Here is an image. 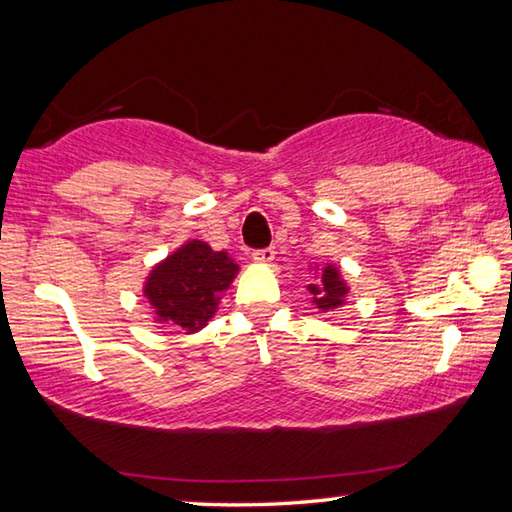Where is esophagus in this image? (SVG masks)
I'll return each instance as SVG.
<instances>
[{
  "mask_svg": "<svg viewBox=\"0 0 512 512\" xmlns=\"http://www.w3.org/2000/svg\"><path fill=\"white\" fill-rule=\"evenodd\" d=\"M273 257H275V248H257V250H253V259L255 262H262V264H268V262H273Z\"/></svg>",
  "mask_w": 512,
  "mask_h": 512,
  "instance_id": "1",
  "label": "esophagus"
}]
</instances>
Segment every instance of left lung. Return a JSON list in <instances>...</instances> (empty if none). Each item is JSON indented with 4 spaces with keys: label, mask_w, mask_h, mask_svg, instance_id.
<instances>
[{
    "label": "left lung",
    "mask_w": 512,
    "mask_h": 512,
    "mask_svg": "<svg viewBox=\"0 0 512 512\" xmlns=\"http://www.w3.org/2000/svg\"><path fill=\"white\" fill-rule=\"evenodd\" d=\"M309 291L316 296V305L318 309H334L343 305V296L348 293V287L341 282L339 271L332 266H327L323 271V277H320L318 284H309Z\"/></svg>",
    "instance_id": "8db88e82"
}]
</instances>
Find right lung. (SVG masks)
Wrapping results in <instances>:
<instances>
[{
	"instance_id": "1",
	"label": "right lung",
	"mask_w": 512,
	"mask_h": 512,
	"mask_svg": "<svg viewBox=\"0 0 512 512\" xmlns=\"http://www.w3.org/2000/svg\"><path fill=\"white\" fill-rule=\"evenodd\" d=\"M237 268L228 253H216L205 241H189L155 266L144 293L164 323L196 332L214 316L216 293L230 287Z\"/></svg>"
}]
</instances>
